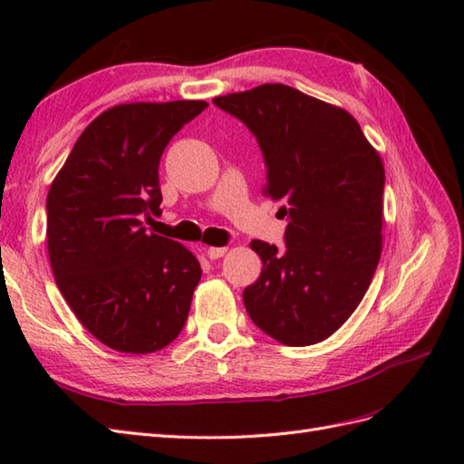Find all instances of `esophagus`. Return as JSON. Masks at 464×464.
I'll use <instances>...</instances> for the list:
<instances>
[{"instance_id": "1", "label": "esophagus", "mask_w": 464, "mask_h": 464, "mask_svg": "<svg viewBox=\"0 0 464 464\" xmlns=\"http://www.w3.org/2000/svg\"><path fill=\"white\" fill-rule=\"evenodd\" d=\"M225 253H227V247H209V249H207V257L215 261V259L223 257Z\"/></svg>"}]
</instances>
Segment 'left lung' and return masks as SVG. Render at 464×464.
Returning a JSON list of instances; mask_svg holds the SVG:
<instances>
[{
    "instance_id": "obj_1",
    "label": "left lung",
    "mask_w": 464,
    "mask_h": 464,
    "mask_svg": "<svg viewBox=\"0 0 464 464\" xmlns=\"http://www.w3.org/2000/svg\"><path fill=\"white\" fill-rule=\"evenodd\" d=\"M257 137L267 183L283 201L285 247L255 239L259 279L243 291L251 321L283 344L307 347L359 307L382 251L384 167L349 113L283 83L215 97Z\"/></svg>"
}]
</instances>
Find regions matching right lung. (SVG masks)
Returning a JSON list of instances; mask_svg holds the SVG:
<instances>
[{
  "label": "right lung",
  "mask_w": 464,
  "mask_h": 464,
  "mask_svg": "<svg viewBox=\"0 0 464 464\" xmlns=\"http://www.w3.org/2000/svg\"><path fill=\"white\" fill-rule=\"evenodd\" d=\"M205 102L123 103L85 127L47 193V251L75 317L110 349L147 354L177 339L201 265L147 233L161 213L160 161Z\"/></svg>",
  "instance_id": "right-lung-1"
}]
</instances>
